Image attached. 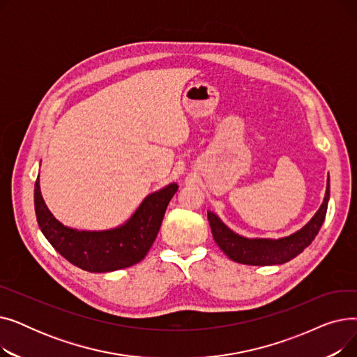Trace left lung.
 I'll return each instance as SVG.
<instances>
[{
  "mask_svg": "<svg viewBox=\"0 0 357 357\" xmlns=\"http://www.w3.org/2000/svg\"><path fill=\"white\" fill-rule=\"evenodd\" d=\"M330 199V176L321 207L303 229L280 238H248L234 233L224 224L217 214L208 211V221L213 237L218 248L233 261L253 266L282 265L304 252L320 231Z\"/></svg>",
  "mask_w": 357,
  "mask_h": 357,
  "instance_id": "obj_1",
  "label": "left lung"
}]
</instances>
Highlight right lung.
<instances>
[{
  "label": "right lung",
  "mask_w": 357,
  "mask_h": 357,
  "mask_svg": "<svg viewBox=\"0 0 357 357\" xmlns=\"http://www.w3.org/2000/svg\"><path fill=\"white\" fill-rule=\"evenodd\" d=\"M178 191L175 182L149 194L121 226L89 231L66 227L49 211L40 192L39 176L34 183L37 222L50 245L72 265L88 272H112L133 266L144 259L159 233L169 201Z\"/></svg>",
  "instance_id": "right-lung-1"
}]
</instances>
